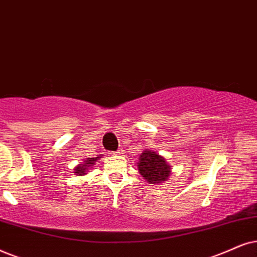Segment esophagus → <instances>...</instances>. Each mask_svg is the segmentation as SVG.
Segmentation results:
<instances>
[{
    "mask_svg": "<svg viewBox=\"0 0 257 257\" xmlns=\"http://www.w3.org/2000/svg\"><path fill=\"white\" fill-rule=\"evenodd\" d=\"M116 154H117V155H121V154H123V151H121V149H119V151L116 152Z\"/></svg>",
    "mask_w": 257,
    "mask_h": 257,
    "instance_id": "34e87169",
    "label": "esophagus"
}]
</instances>
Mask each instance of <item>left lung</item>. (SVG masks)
Here are the masks:
<instances>
[{
  "label": "left lung",
  "mask_w": 257,
  "mask_h": 257,
  "mask_svg": "<svg viewBox=\"0 0 257 257\" xmlns=\"http://www.w3.org/2000/svg\"><path fill=\"white\" fill-rule=\"evenodd\" d=\"M138 168L144 179L153 185L164 183L171 175V166L165 158L153 151H144L139 158Z\"/></svg>",
  "instance_id": "8db88e82"
}]
</instances>
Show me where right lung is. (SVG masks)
I'll use <instances>...</instances> for the list:
<instances>
[{"label":"right lung","instance_id":"obj_1","mask_svg":"<svg viewBox=\"0 0 257 257\" xmlns=\"http://www.w3.org/2000/svg\"><path fill=\"white\" fill-rule=\"evenodd\" d=\"M99 158H100V155H99V157H96V158H87L86 160H84L82 165H78L77 167H74L73 173L76 175H85L87 170H89V168L92 166V165H95V162L98 160Z\"/></svg>","mask_w":257,"mask_h":257}]
</instances>
